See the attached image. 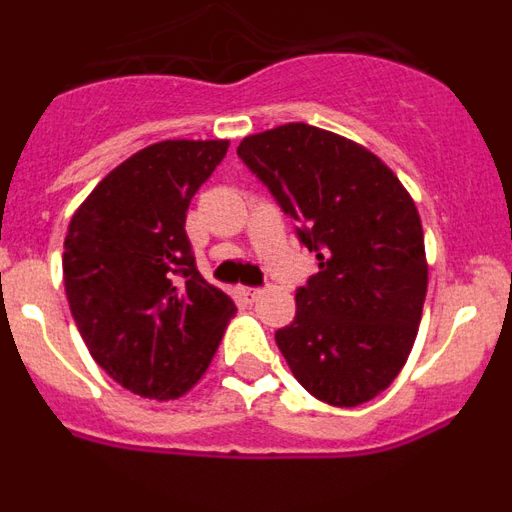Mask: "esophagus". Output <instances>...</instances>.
Listing matches in <instances>:
<instances>
[{"mask_svg": "<svg viewBox=\"0 0 512 512\" xmlns=\"http://www.w3.org/2000/svg\"><path fill=\"white\" fill-rule=\"evenodd\" d=\"M238 295H241L243 300H256V297L261 295V289H256V287H238Z\"/></svg>", "mask_w": 512, "mask_h": 512, "instance_id": "obj_1", "label": "esophagus"}]
</instances>
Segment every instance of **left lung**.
Instances as JSON below:
<instances>
[{
    "label": "left lung",
    "mask_w": 512,
    "mask_h": 512,
    "mask_svg": "<svg viewBox=\"0 0 512 512\" xmlns=\"http://www.w3.org/2000/svg\"><path fill=\"white\" fill-rule=\"evenodd\" d=\"M238 156L318 256L277 330L289 369L336 408L374 400L408 361L428 289L413 197L372 151L305 122L248 135Z\"/></svg>",
    "instance_id": "8db88e82"
}]
</instances>
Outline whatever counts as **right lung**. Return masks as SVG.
Masks as SVG:
<instances>
[{
	"instance_id": "1",
	"label": "right lung",
	"mask_w": 512,
	"mask_h": 512,
	"mask_svg": "<svg viewBox=\"0 0 512 512\" xmlns=\"http://www.w3.org/2000/svg\"><path fill=\"white\" fill-rule=\"evenodd\" d=\"M228 140H161L81 202L63 287L92 359L125 390L176 400L207 372L235 305L194 264L187 210Z\"/></svg>"
}]
</instances>
